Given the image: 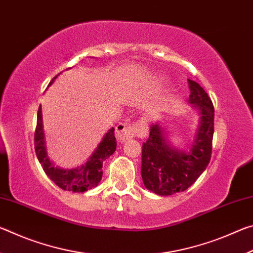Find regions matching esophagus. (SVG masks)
Masks as SVG:
<instances>
[{"label":"esophagus","mask_w":253,"mask_h":253,"mask_svg":"<svg viewBox=\"0 0 253 253\" xmlns=\"http://www.w3.org/2000/svg\"><path fill=\"white\" fill-rule=\"evenodd\" d=\"M138 128H139L138 124H127V123L118 124L116 127L117 140L121 143H124L126 142V140L132 138V137L136 135Z\"/></svg>","instance_id":"esophagus-1"}]
</instances>
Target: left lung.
<instances>
[{
	"mask_svg": "<svg viewBox=\"0 0 253 253\" xmlns=\"http://www.w3.org/2000/svg\"><path fill=\"white\" fill-rule=\"evenodd\" d=\"M190 101L200 119L190 149L179 151L169 143L160 124H153L142 151V177L145 187L158 195H172L187 190L208 168L214 132L213 104L204 89L188 79Z\"/></svg>",
	"mask_w": 253,
	"mask_h": 253,
	"instance_id": "left-lung-1",
	"label": "left lung"
}]
</instances>
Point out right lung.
Instances as JSON below:
<instances>
[{
	"mask_svg": "<svg viewBox=\"0 0 253 253\" xmlns=\"http://www.w3.org/2000/svg\"><path fill=\"white\" fill-rule=\"evenodd\" d=\"M59 75L55 76L50 81L49 85L52 84L54 79ZM114 131L115 128L113 127L106 132V135L102 137V140L95 149V152L92 153L90 158L84 164L71 169L54 168V165L48 156V153H46L43 122H42V109L40 105L39 110H38L37 128L36 132H34V148H36L38 160H39L40 164L43 168L45 174L48 175L55 185H58L65 191L83 193V192L91 190L92 187H96L99 184L102 177V163L116 151L117 143Z\"/></svg>",
	"mask_w": 253,
	"mask_h": 253,
	"instance_id": "obj_1",
	"label": "right lung"
}]
</instances>
